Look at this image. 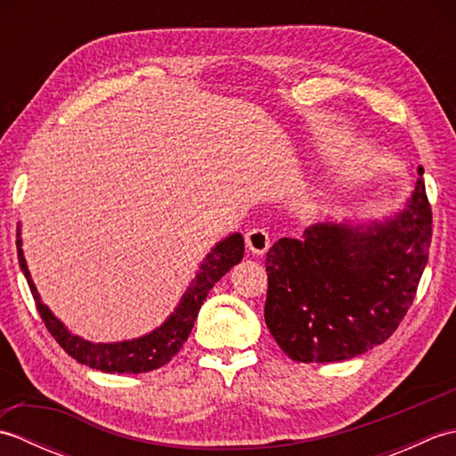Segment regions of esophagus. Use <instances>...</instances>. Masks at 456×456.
Segmentation results:
<instances>
[{
  "label": "esophagus",
  "instance_id": "esophagus-1",
  "mask_svg": "<svg viewBox=\"0 0 456 456\" xmlns=\"http://www.w3.org/2000/svg\"><path fill=\"white\" fill-rule=\"evenodd\" d=\"M245 240H247L248 250L253 255H265L266 250L270 248V237H268L265 229H258V227L250 229L247 237H245Z\"/></svg>",
  "mask_w": 456,
  "mask_h": 456
}]
</instances>
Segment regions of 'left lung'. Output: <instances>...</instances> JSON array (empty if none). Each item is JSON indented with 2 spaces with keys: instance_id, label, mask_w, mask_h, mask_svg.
I'll return each instance as SVG.
<instances>
[{
  "instance_id": "1",
  "label": "left lung",
  "mask_w": 456,
  "mask_h": 456,
  "mask_svg": "<svg viewBox=\"0 0 456 456\" xmlns=\"http://www.w3.org/2000/svg\"><path fill=\"white\" fill-rule=\"evenodd\" d=\"M382 219H323L266 255L265 322L297 362H341L382 345L408 314L429 258L423 168Z\"/></svg>"
}]
</instances>
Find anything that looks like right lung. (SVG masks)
I'll list each match as a JSON object with an SVG mask.
<instances>
[{
    "label": "right lung",
    "mask_w": 456,
    "mask_h": 456,
    "mask_svg": "<svg viewBox=\"0 0 456 456\" xmlns=\"http://www.w3.org/2000/svg\"><path fill=\"white\" fill-rule=\"evenodd\" d=\"M245 255V240L240 233H231L219 243L211 247L206 258L200 263L196 276L191 278L186 292L182 294L180 302L174 307V312L164 319V322L154 327L152 331L141 337L123 338V341L113 343H94L80 335L72 333L61 319H58L53 309L48 307L41 294L33 282L31 273H28L25 253H23V239L21 225H17V258L23 274L27 278L28 289L35 297L38 314L48 331L56 338L64 351L76 361L95 368V370L108 374H141L151 372L172 361L174 354H178L182 345L191 333L193 322L200 314L203 299L208 297L209 289L216 286L219 280L225 276L231 268L239 265Z\"/></svg>",
    "instance_id": "obj_1"
}]
</instances>
